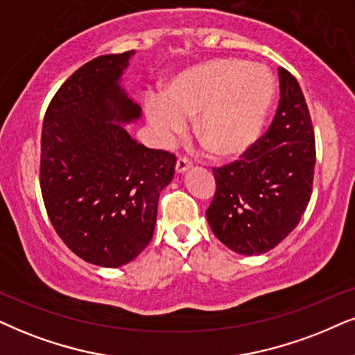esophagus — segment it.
<instances>
[{"mask_svg":"<svg viewBox=\"0 0 355 355\" xmlns=\"http://www.w3.org/2000/svg\"><path fill=\"white\" fill-rule=\"evenodd\" d=\"M191 167V160L188 159V157L185 155H178L177 159V165H175V168H177L178 173H183L185 170H188Z\"/></svg>","mask_w":355,"mask_h":355,"instance_id":"34e87169","label":"esophagus"}]
</instances>
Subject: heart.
Segmentation results:
<instances>
[{"mask_svg":"<svg viewBox=\"0 0 355 355\" xmlns=\"http://www.w3.org/2000/svg\"><path fill=\"white\" fill-rule=\"evenodd\" d=\"M275 82L266 67L231 57L211 58L177 75L164 95L146 100L157 137L172 142L196 116V134L214 154L239 155L257 141Z\"/></svg>","mask_w":355,"mask_h":355,"instance_id":"1","label":"heart"}]
</instances>
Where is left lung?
<instances>
[{
	"instance_id": "left-lung-1",
	"label": "left lung",
	"mask_w": 355,
	"mask_h": 355,
	"mask_svg": "<svg viewBox=\"0 0 355 355\" xmlns=\"http://www.w3.org/2000/svg\"><path fill=\"white\" fill-rule=\"evenodd\" d=\"M280 100L267 132L241 160L213 168L216 193L206 209L214 236L242 255H259L297 227L309 203L316 146L297 78L278 69Z\"/></svg>"
}]
</instances>
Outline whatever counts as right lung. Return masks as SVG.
Instances as JSON below:
<instances>
[{
	"instance_id": "obj_1",
	"label": "right lung",
	"mask_w": 355,
	"mask_h": 355,
	"mask_svg": "<svg viewBox=\"0 0 355 355\" xmlns=\"http://www.w3.org/2000/svg\"><path fill=\"white\" fill-rule=\"evenodd\" d=\"M132 53L100 55L73 71L49 103L40 137L39 182L53 230L101 267L124 266L147 248L177 164L119 124L141 116L119 87Z\"/></svg>"
}]
</instances>
